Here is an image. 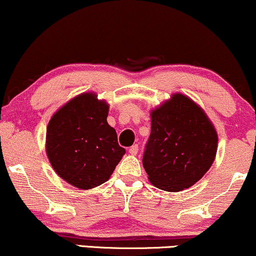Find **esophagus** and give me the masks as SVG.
<instances>
[{"label": "esophagus", "mask_w": 256, "mask_h": 256, "mask_svg": "<svg viewBox=\"0 0 256 256\" xmlns=\"http://www.w3.org/2000/svg\"><path fill=\"white\" fill-rule=\"evenodd\" d=\"M138 152H139V146L138 145H133L132 147H129V153L133 156H136Z\"/></svg>", "instance_id": "34e87169"}]
</instances>
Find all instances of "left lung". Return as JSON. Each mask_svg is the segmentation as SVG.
Returning <instances> with one entry per match:
<instances>
[{
  "mask_svg": "<svg viewBox=\"0 0 256 256\" xmlns=\"http://www.w3.org/2000/svg\"><path fill=\"white\" fill-rule=\"evenodd\" d=\"M217 145V132L205 111L187 96L175 93L151 111L142 165L153 186L180 192L208 171Z\"/></svg>",
  "mask_w": 256,
  "mask_h": 256,
  "instance_id": "8db88e82",
  "label": "left lung"
}]
</instances>
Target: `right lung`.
Masks as SVG:
<instances>
[{
    "mask_svg": "<svg viewBox=\"0 0 256 256\" xmlns=\"http://www.w3.org/2000/svg\"><path fill=\"white\" fill-rule=\"evenodd\" d=\"M108 112L106 102L87 92L70 99L49 121L46 156L57 175L74 187L103 184L126 153L106 121Z\"/></svg>",
    "mask_w": 256,
    "mask_h": 256,
    "instance_id": "add662e5",
    "label": "right lung"
}]
</instances>
